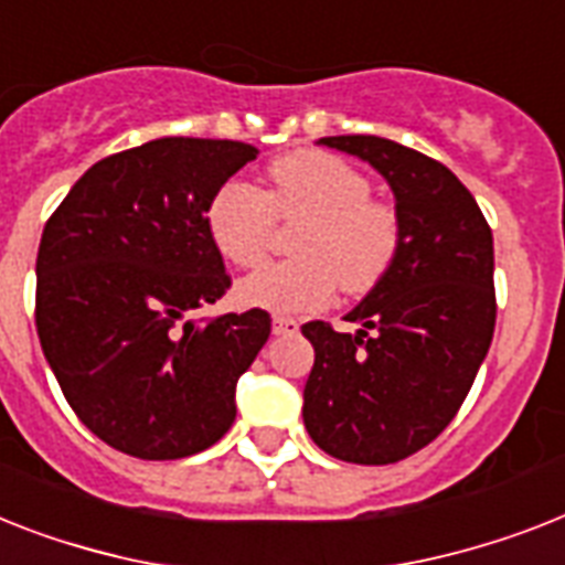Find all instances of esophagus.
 Returning a JSON list of instances; mask_svg holds the SVG:
<instances>
[{
    "label": "esophagus",
    "instance_id": "1",
    "mask_svg": "<svg viewBox=\"0 0 565 565\" xmlns=\"http://www.w3.org/2000/svg\"><path fill=\"white\" fill-rule=\"evenodd\" d=\"M297 329H300V323L294 320V317H274L271 320V332L274 334H297Z\"/></svg>",
    "mask_w": 565,
    "mask_h": 565
}]
</instances>
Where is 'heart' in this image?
<instances>
[{
	"mask_svg": "<svg viewBox=\"0 0 565 565\" xmlns=\"http://www.w3.org/2000/svg\"><path fill=\"white\" fill-rule=\"evenodd\" d=\"M370 195V179L358 167L317 149L279 156L271 193L242 179L222 184L207 207V227L222 256L239 268L263 263L277 218L306 222L291 248L297 259L242 279L239 302L294 315L326 306L338 282L349 294L377 286L401 248V222Z\"/></svg>",
	"mask_w": 565,
	"mask_h": 565,
	"instance_id": "b5f03b06",
	"label": "heart"
}]
</instances>
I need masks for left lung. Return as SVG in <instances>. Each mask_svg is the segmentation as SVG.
Wrapping results in <instances>:
<instances>
[{"instance_id":"1","label":"left lung","mask_w":565,"mask_h":565,"mask_svg":"<svg viewBox=\"0 0 565 565\" xmlns=\"http://www.w3.org/2000/svg\"><path fill=\"white\" fill-rule=\"evenodd\" d=\"M340 149L384 175L401 248L384 279L334 332L302 326L315 366L302 422L320 450L352 465H393L430 445L459 413L497 323L493 236L477 199L445 164L375 135H334Z\"/></svg>"}]
</instances>
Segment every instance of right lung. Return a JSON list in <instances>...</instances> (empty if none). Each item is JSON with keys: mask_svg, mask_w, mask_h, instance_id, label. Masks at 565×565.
Masks as SVG:
<instances>
[{"mask_svg": "<svg viewBox=\"0 0 565 565\" xmlns=\"http://www.w3.org/2000/svg\"><path fill=\"white\" fill-rule=\"evenodd\" d=\"M256 156L242 141L141 143L88 167L42 231V352L77 418L120 454L184 459L231 430L271 317L188 315L231 288L207 207Z\"/></svg>", "mask_w": 565, "mask_h": 565, "instance_id": "right-lung-1", "label": "right lung"}]
</instances>
